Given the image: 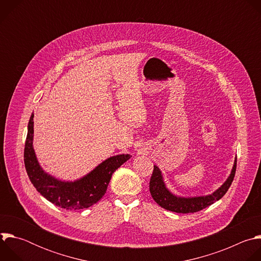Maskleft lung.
<instances>
[{
    "mask_svg": "<svg viewBox=\"0 0 261 261\" xmlns=\"http://www.w3.org/2000/svg\"><path fill=\"white\" fill-rule=\"evenodd\" d=\"M237 169V159L234 160L233 167L228 178L224 181L220 188L215 192L205 196H195V197H181L172 194L167 188L163 179V175L158 166L154 165L153 174L150 180V192L154 200L163 208L171 211L174 213H196L199 212L214 202L221 199L228 191L230 185L233 180Z\"/></svg>",
    "mask_w": 261,
    "mask_h": 261,
    "instance_id": "obj_1",
    "label": "left lung"
}]
</instances>
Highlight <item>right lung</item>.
<instances>
[{
  "instance_id": "obj_1",
  "label": "right lung",
  "mask_w": 261,
  "mask_h": 261,
  "mask_svg": "<svg viewBox=\"0 0 261 261\" xmlns=\"http://www.w3.org/2000/svg\"><path fill=\"white\" fill-rule=\"evenodd\" d=\"M33 119L34 115L32 114L28 125L23 158L27 173L36 190L48 201L65 210L88 208L98 202L107 190L111 175L131 156L129 154L113 156L82 178L74 181L61 180L45 172L37 160L33 147Z\"/></svg>"
}]
</instances>
